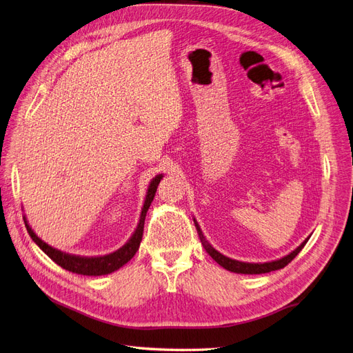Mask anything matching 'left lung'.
Here are the masks:
<instances>
[{
	"label": "left lung",
	"mask_w": 353,
	"mask_h": 353,
	"mask_svg": "<svg viewBox=\"0 0 353 353\" xmlns=\"http://www.w3.org/2000/svg\"><path fill=\"white\" fill-rule=\"evenodd\" d=\"M193 223H194V227H196L201 243L203 245V249L206 250V253L210 254L219 266H223L224 269H227L230 272H234V273H244V275H259V273H268V272H272V270H278V269L285 268L299 252L303 250V247L305 245V243L310 239V237L305 239L301 244L296 247L294 252H291L290 254H286V256H283L278 260H272V262H265V263H247V262H240V260L230 259L224 254H221L218 250H215L214 247L211 245V243L205 239L203 232H202V230L198 224V221L193 218Z\"/></svg>",
	"instance_id": "obj_1"
}]
</instances>
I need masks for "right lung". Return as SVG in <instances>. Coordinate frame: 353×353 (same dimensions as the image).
<instances>
[{
  "label": "right lung",
  "instance_id": "1",
  "mask_svg": "<svg viewBox=\"0 0 353 353\" xmlns=\"http://www.w3.org/2000/svg\"><path fill=\"white\" fill-rule=\"evenodd\" d=\"M163 179V174H157L148 186L147 194H145V201H143V206L141 210V215H139V221L138 225L134 231L130 239L113 253L104 254V256H77V254H70L61 252L58 249H54V247L49 245L48 243H45L42 239H39L36 236V232L32 230V227L29 225L28 219L26 216H23L26 228H28L29 236L32 237V240L41 247V249L45 252V254H48L57 265H59L62 269L70 270L72 273H78V275H85V276H101V275H109V273L121 269L123 265H126L130 259L135 256V253L139 249V244L142 240V232H143V223H145V215L147 211L150 210V205L154 199V194L157 192V188H159V183Z\"/></svg>",
  "mask_w": 353,
  "mask_h": 353
}]
</instances>
